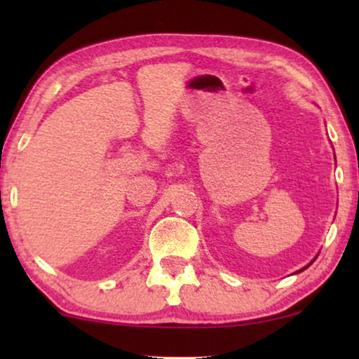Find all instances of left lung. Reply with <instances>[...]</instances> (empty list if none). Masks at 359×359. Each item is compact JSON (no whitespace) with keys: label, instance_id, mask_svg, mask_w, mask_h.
<instances>
[{"label":"left lung","instance_id":"1","mask_svg":"<svg viewBox=\"0 0 359 359\" xmlns=\"http://www.w3.org/2000/svg\"><path fill=\"white\" fill-rule=\"evenodd\" d=\"M316 258H317V257H316ZM316 258H313V259H316ZM313 259H312V262H313ZM312 262H311V263H312ZM311 263H309V264H311ZM309 264H307V266H309ZM307 266H306V268H307ZM306 268H302V269H299V271H297V273H301V271H304V269H306Z\"/></svg>","mask_w":359,"mask_h":359}]
</instances>
